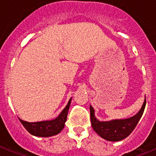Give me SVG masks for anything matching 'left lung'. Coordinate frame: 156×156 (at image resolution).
I'll return each instance as SVG.
<instances>
[{
	"mask_svg": "<svg viewBox=\"0 0 156 156\" xmlns=\"http://www.w3.org/2000/svg\"><path fill=\"white\" fill-rule=\"evenodd\" d=\"M146 106L145 101L140 111L135 116L130 118L124 120H114L111 121H100L95 118V112L91 106H90V121L93 129L101 137L108 141L117 142L128 137L131 132L138 123V121L143 116Z\"/></svg>",
	"mask_w": 156,
	"mask_h": 156,
	"instance_id": "1",
	"label": "left lung"
}]
</instances>
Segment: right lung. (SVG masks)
<instances>
[{"mask_svg":"<svg viewBox=\"0 0 156 156\" xmlns=\"http://www.w3.org/2000/svg\"><path fill=\"white\" fill-rule=\"evenodd\" d=\"M71 99L68 104L61 112L58 117L52 121H39V122H27L19 119V121L25 129L32 135L37 137H50L59 133L65 126V122L67 118L69 108L70 106Z\"/></svg>","mask_w":156,"mask_h":156,"instance_id":"add662e5","label":"right lung"}]
</instances>
